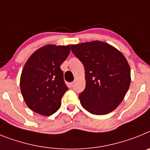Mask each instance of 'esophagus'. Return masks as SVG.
Returning <instances> with one entry per match:
<instances>
[{
	"label": "esophagus",
	"mask_w": 150,
	"mask_h": 150,
	"mask_svg": "<svg viewBox=\"0 0 150 150\" xmlns=\"http://www.w3.org/2000/svg\"><path fill=\"white\" fill-rule=\"evenodd\" d=\"M69 88H73V86H74V82L69 83Z\"/></svg>",
	"instance_id": "1"
}]
</instances>
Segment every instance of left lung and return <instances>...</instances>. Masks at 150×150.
<instances>
[{"instance_id":"1","label":"left lung","mask_w":150,"mask_h":150,"mask_svg":"<svg viewBox=\"0 0 150 150\" xmlns=\"http://www.w3.org/2000/svg\"><path fill=\"white\" fill-rule=\"evenodd\" d=\"M71 49L85 70V89L79 94L81 106L93 115L115 110L131 84V69L125 56L100 41L74 44Z\"/></svg>"}]
</instances>
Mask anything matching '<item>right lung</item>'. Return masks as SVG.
<instances>
[{"instance_id":"1","label":"right lung","mask_w":150,"mask_h":150,"mask_svg":"<svg viewBox=\"0 0 150 150\" xmlns=\"http://www.w3.org/2000/svg\"><path fill=\"white\" fill-rule=\"evenodd\" d=\"M70 53V46L47 44L34 52L20 77V90L29 109L44 116L60 108L68 91L60 66Z\"/></svg>"}]
</instances>
